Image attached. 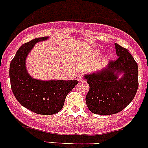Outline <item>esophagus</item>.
I'll return each instance as SVG.
<instances>
[{
	"instance_id": "esophagus-1",
	"label": "esophagus",
	"mask_w": 148,
	"mask_h": 148,
	"mask_svg": "<svg viewBox=\"0 0 148 148\" xmlns=\"http://www.w3.org/2000/svg\"><path fill=\"white\" fill-rule=\"evenodd\" d=\"M75 79H76L77 81L80 82L82 81V80H83V77H82V74H80V73H77V74L75 75Z\"/></svg>"
}]
</instances>
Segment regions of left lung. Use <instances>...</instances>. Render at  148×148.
I'll use <instances>...</instances> for the list:
<instances>
[{
    "mask_svg": "<svg viewBox=\"0 0 148 148\" xmlns=\"http://www.w3.org/2000/svg\"><path fill=\"white\" fill-rule=\"evenodd\" d=\"M115 49L118 56L115 62L84 74V80L89 85L86 102L93 114L110 115L120 112L133 100L137 92V63L127 49L117 43Z\"/></svg>",
    "mask_w": 148,
    "mask_h": 148,
    "instance_id": "8db88e82",
    "label": "left lung"
}]
</instances>
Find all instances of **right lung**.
Wrapping results in <instances>:
<instances>
[{
    "mask_svg": "<svg viewBox=\"0 0 148 148\" xmlns=\"http://www.w3.org/2000/svg\"><path fill=\"white\" fill-rule=\"evenodd\" d=\"M48 39V37L35 38L24 43L10 66L11 89L17 101L25 108L42 115H52L60 111L67 95L78 84L76 80H43L30 75L26 68L28 55L36 43Z\"/></svg>",
    "mask_w": 148,
    "mask_h": 148,
    "instance_id": "add662e5",
    "label": "right lung"
}]
</instances>
